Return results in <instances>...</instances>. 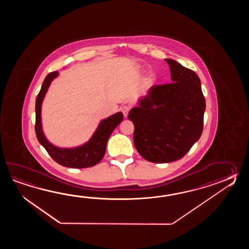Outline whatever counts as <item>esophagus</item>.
Returning a JSON list of instances; mask_svg holds the SVG:
<instances>
[{
    "label": "esophagus",
    "instance_id": "1",
    "mask_svg": "<svg viewBox=\"0 0 249 249\" xmlns=\"http://www.w3.org/2000/svg\"><path fill=\"white\" fill-rule=\"evenodd\" d=\"M129 109H130V107L128 106H123L122 107H121V110H122L123 114H124V117H127V116H128Z\"/></svg>",
    "mask_w": 249,
    "mask_h": 249
}]
</instances>
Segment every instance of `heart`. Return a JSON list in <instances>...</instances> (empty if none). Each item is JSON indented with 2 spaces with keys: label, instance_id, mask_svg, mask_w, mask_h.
<instances>
[{
  "label": "heart",
  "instance_id": "heart-1",
  "mask_svg": "<svg viewBox=\"0 0 249 249\" xmlns=\"http://www.w3.org/2000/svg\"><path fill=\"white\" fill-rule=\"evenodd\" d=\"M150 77H151V78H153L154 74H151V75H150Z\"/></svg>",
  "mask_w": 249,
  "mask_h": 249
}]
</instances>
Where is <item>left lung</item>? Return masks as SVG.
<instances>
[{
	"mask_svg": "<svg viewBox=\"0 0 249 249\" xmlns=\"http://www.w3.org/2000/svg\"><path fill=\"white\" fill-rule=\"evenodd\" d=\"M165 61L172 84L150 87L128 116L138 152L160 164L181 159L199 140L206 110L197 74L175 59Z\"/></svg>",
	"mask_w": 249,
	"mask_h": 249,
	"instance_id": "8db88e82",
	"label": "left lung"
}]
</instances>
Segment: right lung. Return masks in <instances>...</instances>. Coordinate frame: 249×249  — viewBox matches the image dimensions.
<instances>
[{
  "label": "right lung",
  "mask_w": 249,
  "mask_h": 249,
  "mask_svg": "<svg viewBox=\"0 0 249 249\" xmlns=\"http://www.w3.org/2000/svg\"><path fill=\"white\" fill-rule=\"evenodd\" d=\"M58 72L47 74L36 101V133L38 142L58 164L71 168H86L101 162L106 152L107 142L115 128L122 122V112L102 119L88 142L74 148H59L50 142L42 130V104L48 89Z\"/></svg>",
  "instance_id": "obj_1"
}]
</instances>
